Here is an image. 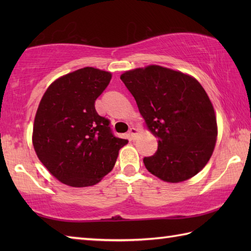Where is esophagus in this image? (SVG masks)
Masks as SVG:
<instances>
[{
    "label": "esophagus",
    "mask_w": 251,
    "mask_h": 251,
    "mask_svg": "<svg viewBox=\"0 0 251 251\" xmlns=\"http://www.w3.org/2000/svg\"><path fill=\"white\" fill-rule=\"evenodd\" d=\"M137 132H138V130L136 128H134V127H131V128L128 131V135L130 137V139H135L136 136H137Z\"/></svg>",
    "instance_id": "esophagus-1"
}]
</instances>
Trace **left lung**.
Masks as SVG:
<instances>
[{"label": "left lung", "mask_w": 251, "mask_h": 251, "mask_svg": "<svg viewBox=\"0 0 251 251\" xmlns=\"http://www.w3.org/2000/svg\"><path fill=\"white\" fill-rule=\"evenodd\" d=\"M154 136L157 151L146 168L167 182H181L205 167L214 152L217 120L209 98L192 76L159 66L121 75Z\"/></svg>", "instance_id": "left-lung-1"}]
</instances>
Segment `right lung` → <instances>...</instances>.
Returning <instances> with one entry per match:
<instances>
[{"label":"right lung","instance_id":"right-lung-1","mask_svg":"<svg viewBox=\"0 0 251 251\" xmlns=\"http://www.w3.org/2000/svg\"><path fill=\"white\" fill-rule=\"evenodd\" d=\"M111 73L86 67L56 79L36 111L33 147L42 164L62 183L84 188L110 173L127 142L115 137L95 102Z\"/></svg>","mask_w":251,"mask_h":251}]
</instances>
